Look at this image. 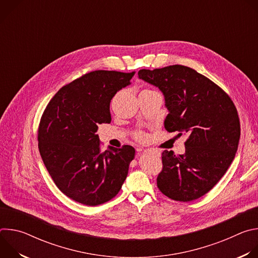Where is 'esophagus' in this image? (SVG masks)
Instances as JSON below:
<instances>
[{"label": "esophagus", "instance_id": "1", "mask_svg": "<svg viewBox=\"0 0 258 258\" xmlns=\"http://www.w3.org/2000/svg\"><path fill=\"white\" fill-rule=\"evenodd\" d=\"M139 151H142V149H139ZM144 151H145V152H146V151H147V150H144Z\"/></svg>", "mask_w": 258, "mask_h": 258}]
</instances>
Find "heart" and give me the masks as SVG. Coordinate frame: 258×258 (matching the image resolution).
<instances>
[{
    "instance_id": "obj_1",
    "label": "heart",
    "mask_w": 258,
    "mask_h": 258,
    "mask_svg": "<svg viewBox=\"0 0 258 258\" xmlns=\"http://www.w3.org/2000/svg\"><path fill=\"white\" fill-rule=\"evenodd\" d=\"M135 138H136L137 140H140V141H142V140H144L145 136H144V134H143L142 132H137V133L135 134Z\"/></svg>"
}]
</instances>
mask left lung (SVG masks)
I'll return each instance as SVG.
<instances>
[{"instance_id":"1","label":"left lung","mask_w":258,"mask_h":258,"mask_svg":"<svg viewBox=\"0 0 258 258\" xmlns=\"http://www.w3.org/2000/svg\"><path fill=\"white\" fill-rule=\"evenodd\" d=\"M138 75L163 93L169 111L165 130L188 137L182 155L162 152L158 189L179 202L204 196L224 176L238 149L241 130L234 102L222 88L188 66L141 69Z\"/></svg>"}]
</instances>
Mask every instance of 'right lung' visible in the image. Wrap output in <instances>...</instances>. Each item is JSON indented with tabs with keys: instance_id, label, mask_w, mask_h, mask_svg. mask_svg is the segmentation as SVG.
Segmentation results:
<instances>
[{
	"instance_id": "right-lung-1",
	"label": "right lung",
	"mask_w": 258,
	"mask_h": 258,
	"mask_svg": "<svg viewBox=\"0 0 258 258\" xmlns=\"http://www.w3.org/2000/svg\"><path fill=\"white\" fill-rule=\"evenodd\" d=\"M136 71L95 70L62 87L48 103L38 128L43 162L70 199L97 206L114 198L135 157L134 147L101 149L98 124L111 121L110 102Z\"/></svg>"
}]
</instances>
